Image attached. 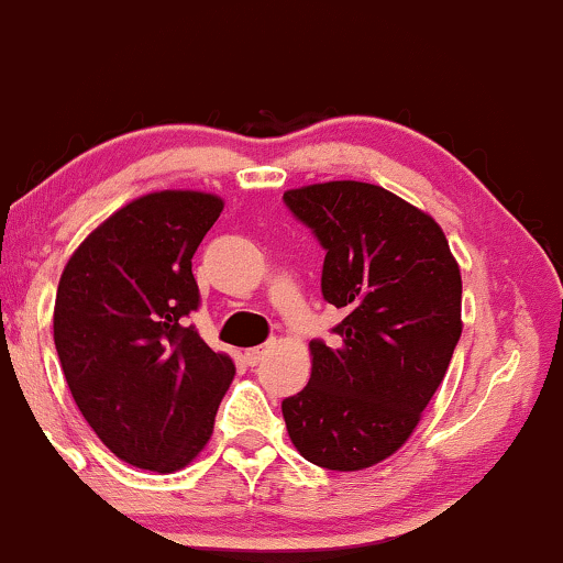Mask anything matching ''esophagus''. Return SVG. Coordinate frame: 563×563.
<instances>
[{"label": "esophagus", "mask_w": 563, "mask_h": 563, "mask_svg": "<svg viewBox=\"0 0 563 563\" xmlns=\"http://www.w3.org/2000/svg\"><path fill=\"white\" fill-rule=\"evenodd\" d=\"M262 355H265V347H252V351L244 353V361L254 368L262 361Z\"/></svg>", "instance_id": "esophagus-1"}]
</instances>
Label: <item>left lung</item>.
Listing matches in <instances>:
<instances>
[{
    "label": "left lung",
    "instance_id": "obj_1",
    "mask_svg": "<svg viewBox=\"0 0 563 563\" xmlns=\"http://www.w3.org/2000/svg\"><path fill=\"white\" fill-rule=\"evenodd\" d=\"M283 202L322 244V296L345 311L340 343L311 340V379L283 400L288 437L319 467L364 471L400 450L444 379L460 267L437 220L374 184H311Z\"/></svg>",
    "mask_w": 563,
    "mask_h": 563
}]
</instances>
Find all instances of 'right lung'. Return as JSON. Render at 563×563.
Segmentation results:
<instances>
[{"mask_svg":"<svg viewBox=\"0 0 563 563\" xmlns=\"http://www.w3.org/2000/svg\"><path fill=\"white\" fill-rule=\"evenodd\" d=\"M223 199L153 191L98 225L64 267L54 343L77 408L119 460L153 473L189 465L212 437L236 374L187 317L191 257Z\"/></svg>","mask_w":563,"mask_h":563,"instance_id":"right-lung-1","label":"right lung"}]
</instances>
